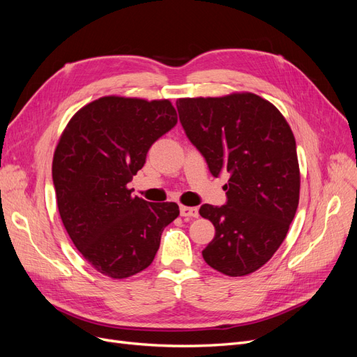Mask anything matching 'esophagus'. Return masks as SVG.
Here are the masks:
<instances>
[{"instance_id": "1", "label": "esophagus", "mask_w": 357, "mask_h": 357, "mask_svg": "<svg viewBox=\"0 0 357 357\" xmlns=\"http://www.w3.org/2000/svg\"><path fill=\"white\" fill-rule=\"evenodd\" d=\"M180 214L181 218H198L199 211L197 207H186V205H181L180 207Z\"/></svg>"}]
</instances>
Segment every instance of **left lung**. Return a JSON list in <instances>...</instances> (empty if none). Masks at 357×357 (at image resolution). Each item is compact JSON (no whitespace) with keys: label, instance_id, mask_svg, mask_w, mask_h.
Segmentation results:
<instances>
[{"label":"left lung","instance_id":"left-lung-1","mask_svg":"<svg viewBox=\"0 0 357 357\" xmlns=\"http://www.w3.org/2000/svg\"><path fill=\"white\" fill-rule=\"evenodd\" d=\"M176 104L183 129L211 174H229L226 204L199 208L215 229L204 261L229 277L252 274L282 245L298 208L294 132L275 105L250 92Z\"/></svg>","mask_w":357,"mask_h":357}]
</instances>
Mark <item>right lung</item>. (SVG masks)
I'll list each match as a JSON object with an SVG mask.
<instances>
[{"mask_svg": "<svg viewBox=\"0 0 357 357\" xmlns=\"http://www.w3.org/2000/svg\"><path fill=\"white\" fill-rule=\"evenodd\" d=\"M177 123L168 100L102 96L75 113L53 155L58 210L71 241L96 271L126 278L153 262L176 202L132 197L128 183L150 146Z\"/></svg>", "mask_w": 357, "mask_h": 357, "instance_id": "1", "label": "right lung"}]
</instances>
